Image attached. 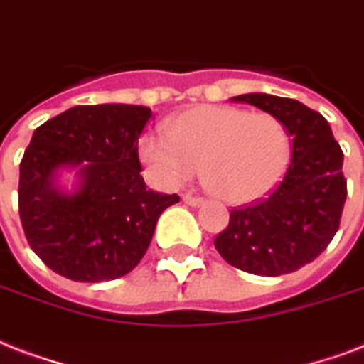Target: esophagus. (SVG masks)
<instances>
[{
    "mask_svg": "<svg viewBox=\"0 0 364 364\" xmlns=\"http://www.w3.org/2000/svg\"><path fill=\"white\" fill-rule=\"evenodd\" d=\"M182 199H184V203H188V205H191V207H197V205H201L205 199L199 196H193V193H184L182 196Z\"/></svg>",
    "mask_w": 364,
    "mask_h": 364,
    "instance_id": "esophagus-1",
    "label": "esophagus"
}]
</instances>
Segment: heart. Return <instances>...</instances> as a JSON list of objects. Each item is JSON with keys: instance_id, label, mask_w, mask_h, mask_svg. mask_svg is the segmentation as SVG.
<instances>
[{"instance_id": "obj_1", "label": "heart", "mask_w": 364, "mask_h": 364, "mask_svg": "<svg viewBox=\"0 0 364 364\" xmlns=\"http://www.w3.org/2000/svg\"><path fill=\"white\" fill-rule=\"evenodd\" d=\"M290 151L289 131L277 115L235 106L186 109L167 132H148L138 142L140 159L157 184H184L203 167L210 191L237 205L275 190Z\"/></svg>"}]
</instances>
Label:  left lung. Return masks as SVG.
<instances>
[{
  "label": "left lung",
  "mask_w": 364,
  "mask_h": 364,
  "mask_svg": "<svg viewBox=\"0 0 364 364\" xmlns=\"http://www.w3.org/2000/svg\"><path fill=\"white\" fill-rule=\"evenodd\" d=\"M233 100L283 121L292 140V161L269 196L233 208L214 247L228 264L247 273L277 277L296 272L328 247L340 228L348 196L343 151L328 121L306 104L264 92Z\"/></svg>",
  "instance_id": "obj_1"
}]
</instances>
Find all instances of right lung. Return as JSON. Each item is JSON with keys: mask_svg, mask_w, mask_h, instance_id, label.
<instances>
[{"mask_svg": "<svg viewBox=\"0 0 364 364\" xmlns=\"http://www.w3.org/2000/svg\"><path fill=\"white\" fill-rule=\"evenodd\" d=\"M150 117L146 106H75L33 132L21 161L18 214L33 252L62 277L98 283L132 272L157 218L180 201L148 190L140 176L138 138ZM62 164L82 165L74 196L52 186Z\"/></svg>", "mask_w": 364, "mask_h": 364, "instance_id": "1", "label": "right lung"}]
</instances>
